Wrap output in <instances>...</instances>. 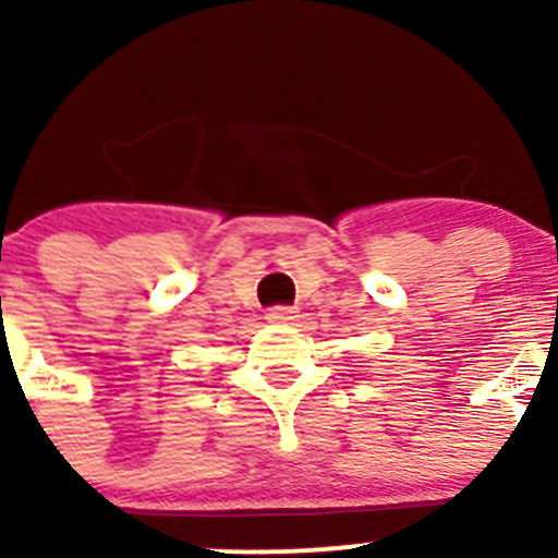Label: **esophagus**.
Masks as SVG:
<instances>
[{"label":"esophagus","mask_w":558,"mask_h":558,"mask_svg":"<svg viewBox=\"0 0 558 558\" xmlns=\"http://www.w3.org/2000/svg\"><path fill=\"white\" fill-rule=\"evenodd\" d=\"M267 319L270 323H291V319H296V310H291V306H272L267 312Z\"/></svg>","instance_id":"1"}]
</instances>
